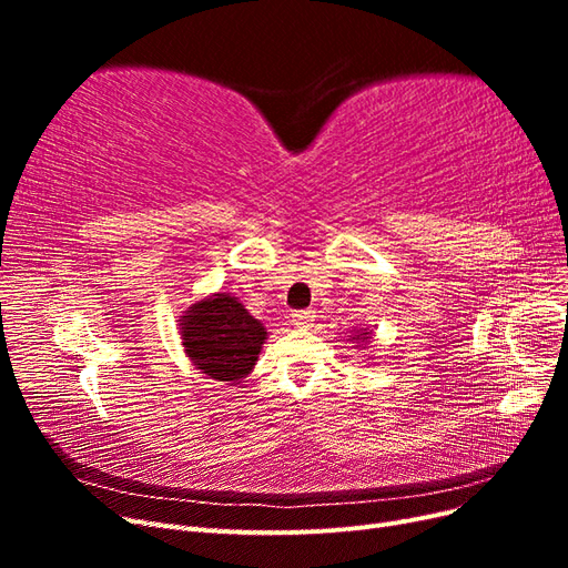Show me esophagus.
Returning <instances> with one entry per match:
<instances>
[{"instance_id":"34e87169","label":"esophagus","mask_w":568,"mask_h":568,"mask_svg":"<svg viewBox=\"0 0 568 568\" xmlns=\"http://www.w3.org/2000/svg\"><path fill=\"white\" fill-rule=\"evenodd\" d=\"M291 320H294L296 326H303V329H307L315 322V313L313 311H296L294 315H291Z\"/></svg>"}]
</instances>
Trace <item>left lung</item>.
Instances as JSON below:
<instances>
[{
	"mask_svg": "<svg viewBox=\"0 0 568 568\" xmlns=\"http://www.w3.org/2000/svg\"><path fill=\"white\" fill-rule=\"evenodd\" d=\"M369 338H372V332H369V329H359V332H355V334L351 336L353 343H363V346H365V343H369Z\"/></svg>",
	"mask_w": 568,
	"mask_h": 568,
	"instance_id": "1",
	"label": "left lung"
}]
</instances>
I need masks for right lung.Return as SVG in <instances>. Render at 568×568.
<instances>
[{
    "label": "right lung",
    "mask_w": 568,
    "mask_h": 568,
    "mask_svg": "<svg viewBox=\"0 0 568 568\" xmlns=\"http://www.w3.org/2000/svg\"><path fill=\"white\" fill-rule=\"evenodd\" d=\"M178 322L186 357L215 382L242 384L267 338L261 320L232 294H211L196 301Z\"/></svg>",
    "instance_id": "1"
}]
</instances>
